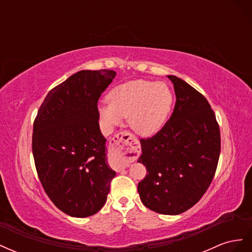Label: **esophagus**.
<instances>
[{
    "label": "esophagus",
    "mask_w": 252,
    "mask_h": 252,
    "mask_svg": "<svg viewBox=\"0 0 252 252\" xmlns=\"http://www.w3.org/2000/svg\"><path fill=\"white\" fill-rule=\"evenodd\" d=\"M109 144V154L117 170L127 168L139 156L140 144L131 133L127 131L114 135Z\"/></svg>",
    "instance_id": "1"
}]
</instances>
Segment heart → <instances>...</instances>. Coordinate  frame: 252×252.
Returning a JSON list of instances; mask_svg holds the SVG:
<instances>
[{
  "label": "heart",
  "mask_w": 252,
  "mask_h": 252,
  "mask_svg": "<svg viewBox=\"0 0 252 252\" xmlns=\"http://www.w3.org/2000/svg\"><path fill=\"white\" fill-rule=\"evenodd\" d=\"M108 103L98 106V116L106 127L127 118L128 125L142 136L155 134L163 126L172 105V94L165 83L136 80L114 87Z\"/></svg>",
  "instance_id": "obj_1"
}]
</instances>
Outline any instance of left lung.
I'll use <instances>...</instances> for the list:
<instances>
[{"label": "left lung", "mask_w": 252, "mask_h": 252, "mask_svg": "<svg viewBox=\"0 0 252 252\" xmlns=\"http://www.w3.org/2000/svg\"><path fill=\"white\" fill-rule=\"evenodd\" d=\"M177 102L170 119L152 138L141 139L139 163L147 175L138 185L142 203L175 216L201 200L215 177L220 152L216 114L206 97L185 81L167 75Z\"/></svg>", "instance_id": "obj_1"}]
</instances>
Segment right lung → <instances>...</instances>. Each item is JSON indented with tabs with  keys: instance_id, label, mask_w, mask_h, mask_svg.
Returning <instances> with one entry per match:
<instances>
[{
	"instance_id": "right-lung-1",
	"label": "right lung",
	"mask_w": 252,
	"mask_h": 252,
	"mask_svg": "<svg viewBox=\"0 0 252 252\" xmlns=\"http://www.w3.org/2000/svg\"><path fill=\"white\" fill-rule=\"evenodd\" d=\"M113 70H82L52 88L33 123L32 154L51 202L74 218L94 216L107 200L116 177L107 163L97 101Z\"/></svg>"
}]
</instances>
